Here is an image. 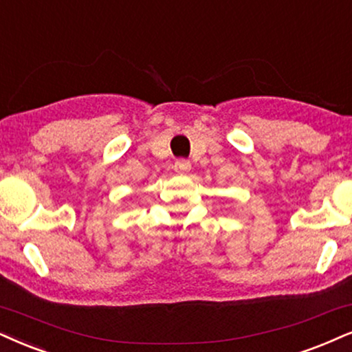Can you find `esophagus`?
Returning a JSON list of instances; mask_svg holds the SVG:
<instances>
[{"label":"esophagus","instance_id":"34e87169","mask_svg":"<svg viewBox=\"0 0 352 352\" xmlns=\"http://www.w3.org/2000/svg\"><path fill=\"white\" fill-rule=\"evenodd\" d=\"M173 168H175V172L179 173H186L190 172L191 164L188 161H185V159H179V161H175V164H173Z\"/></svg>","mask_w":352,"mask_h":352}]
</instances>
